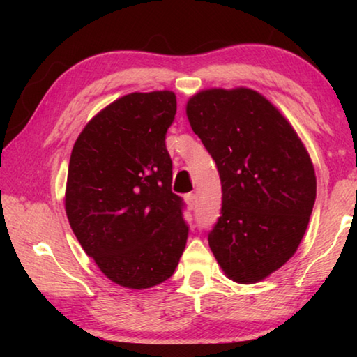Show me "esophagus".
<instances>
[{
	"instance_id": "34e87169",
	"label": "esophagus",
	"mask_w": 357,
	"mask_h": 357,
	"mask_svg": "<svg viewBox=\"0 0 357 357\" xmlns=\"http://www.w3.org/2000/svg\"><path fill=\"white\" fill-rule=\"evenodd\" d=\"M185 202H187V204H189V208H195V204H197V195H195V193H187Z\"/></svg>"
}]
</instances>
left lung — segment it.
<instances>
[{
    "label": "left lung",
    "mask_w": 357,
    "mask_h": 357,
    "mask_svg": "<svg viewBox=\"0 0 357 357\" xmlns=\"http://www.w3.org/2000/svg\"><path fill=\"white\" fill-rule=\"evenodd\" d=\"M185 113L222 181L211 250L228 279L261 282L294 255L309 225L317 198L310 155L279 108L250 88L203 89Z\"/></svg>",
    "instance_id": "left-lung-1"
}]
</instances>
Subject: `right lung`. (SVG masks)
I'll list each match as a JSON object with an SVG mask.
<instances>
[{
	"label": "right lung",
	"mask_w": 357,
	"mask_h": 357,
	"mask_svg": "<svg viewBox=\"0 0 357 357\" xmlns=\"http://www.w3.org/2000/svg\"><path fill=\"white\" fill-rule=\"evenodd\" d=\"M174 114L168 89L126 94L91 118L72 149L66 214L86 255L119 287L165 282L185 249L165 146Z\"/></svg>",
	"instance_id": "right-lung-1"
}]
</instances>
